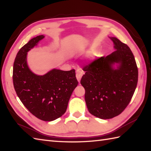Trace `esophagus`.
Listing matches in <instances>:
<instances>
[{
    "instance_id": "esophagus-1",
    "label": "esophagus",
    "mask_w": 151,
    "mask_h": 151,
    "mask_svg": "<svg viewBox=\"0 0 151 151\" xmlns=\"http://www.w3.org/2000/svg\"><path fill=\"white\" fill-rule=\"evenodd\" d=\"M82 75H83V72H82V70L81 69H78L77 70H76V79L78 80V82L81 81V79L82 78Z\"/></svg>"
}]
</instances>
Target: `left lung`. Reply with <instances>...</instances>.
Here are the masks:
<instances>
[{
    "instance_id": "left-lung-1",
    "label": "left lung",
    "mask_w": 151,
    "mask_h": 151,
    "mask_svg": "<svg viewBox=\"0 0 151 151\" xmlns=\"http://www.w3.org/2000/svg\"><path fill=\"white\" fill-rule=\"evenodd\" d=\"M110 38L116 50L86 65L81 81L89 113L102 119H111L124 111L138 79L136 60L129 46L116 37ZM115 63H118L117 69L113 68Z\"/></svg>"
}]
</instances>
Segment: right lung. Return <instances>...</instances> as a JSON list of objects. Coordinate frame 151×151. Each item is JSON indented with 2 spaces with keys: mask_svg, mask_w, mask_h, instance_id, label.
<instances>
[{
  "mask_svg": "<svg viewBox=\"0 0 151 151\" xmlns=\"http://www.w3.org/2000/svg\"><path fill=\"white\" fill-rule=\"evenodd\" d=\"M44 37L32 38L19 50L14 63L13 82L18 97L32 114L42 121H52L65 114L78 82L75 69H54L42 76L31 71L27 52Z\"/></svg>",
  "mask_w": 151,
  "mask_h": 151,
  "instance_id": "obj_1",
  "label": "right lung"
}]
</instances>
